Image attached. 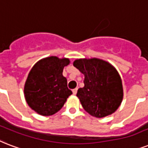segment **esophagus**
<instances>
[{
  "label": "esophagus",
  "mask_w": 148,
  "mask_h": 148,
  "mask_svg": "<svg viewBox=\"0 0 148 148\" xmlns=\"http://www.w3.org/2000/svg\"><path fill=\"white\" fill-rule=\"evenodd\" d=\"M77 90H78L77 88H75V89H73V94H74V95L76 94V93H77Z\"/></svg>",
  "instance_id": "34e87169"
}]
</instances>
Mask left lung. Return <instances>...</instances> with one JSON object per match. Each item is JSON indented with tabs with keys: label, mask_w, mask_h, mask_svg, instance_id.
Segmentation results:
<instances>
[{
	"label": "left lung",
	"mask_w": 148,
	"mask_h": 148,
	"mask_svg": "<svg viewBox=\"0 0 148 148\" xmlns=\"http://www.w3.org/2000/svg\"><path fill=\"white\" fill-rule=\"evenodd\" d=\"M73 66L84 75V87L77 97L87 113L97 118L105 117L121 106L123 90L121 75L108 62L97 58H79Z\"/></svg>",
	"instance_id": "left-lung-1"
}]
</instances>
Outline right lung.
<instances>
[{"instance_id": "obj_1", "label": "right lung", "mask_w": 148, "mask_h": 148, "mask_svg": "<svg viewBox=\"0 0 148 148\" xmlns=\"http://www.w3.org/2000/svg\"><path fill=\"white\" fill-rule=\"evenodd\" d=\"M70 63L67 58L49 56L37 62L28 73L24 87L25 100L42 116H51L62 109L70 95L63 69Z\"/></svg>"}]
</instances>
